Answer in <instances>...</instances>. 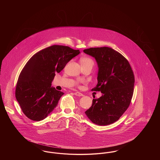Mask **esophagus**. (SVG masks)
Wrapping results in <instances>:
<instances>
[{
  "mask_svg": "<svg viewBox=\"0 0 160 160\" xmlns=\"http://www.w3.org/2000/svg\"><path fill=\"white\" fill-rule=\"evenodd\" d=\"M74 95H77V96H79V97H82V96H83V93H80V92H74Z\"/></svg>",
  "mask_w": 160,
  "mask_h": 160,
  "instance_id": "1",
  "label": "esophagus"
}]
</instances>
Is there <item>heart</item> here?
Here are the masks:
<instances>
[{
    "mask_svg": "<svg viewBox=\"0 0 160 160\" xmlns=\"http://www.w3.org/2000/svg\"><path fill=\"white\" fill-rule=\"evenodd\" d=\"M80 63L82 65V67H84V66H91L92 67H93L94 62L91 58H89V57H82L80 58ZM77 84L78 86H80V82H77Z\"/></svg>",
    "mask_w": 160,
    "mask_h": 160,
    "instance_id": "b5f03b06",
    "label": "heart"
}]
</instances>
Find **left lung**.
<instances>
[{
    "label": "left lung",
    "mask_w": 160,
    "mask_h": 160,
    "mask_svg": "<svg viewBox=\"0 0 160 160\" xmlns=\"http://www.w3.org/2000/svg\"><path fill=\"white\" fill-rule=\"evenodd\" d=\"M83 52L95 58L98 66V84L92 91L102 93L93 99L85 114L97 125H110L129 107L134 92V72L128 60L110 47L89 48Z\"/></svg>",
    "instance_id": "left-lung-1"
}]
</instances>
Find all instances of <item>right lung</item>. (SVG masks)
Instances as JSON below:
<instances>
[{
  "mask_svg": "<svg viewBox=\"0 0 160 160\" xmlns=\"http://www.w3.org/2000/svg\"><path fill=\"white\" fill-rule=\"evenodd\" d=\"M80 53L68 46L53 45L32 56L22 70L15 97L25 116L32 121L43 120L57 106L63 92L51 87L56 72Z\"/></svg>",
  "mask_w": 160,
  "mask_h": 160,
  "instance_id": "obj_1",
  "label": "right lung"
}]
</instances>
